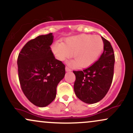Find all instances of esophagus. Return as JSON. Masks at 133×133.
I'll return each mask as SVG.
<instances>
[{
	"mask_svg": "<svg viewBox=\"0 0 133 133\" xmlns=\"http://www.w3.org/2000/svg\"><path fill=\"white\" fill-rule=\"evenodd\" d=\"M65 71H66V72H69V71H71V69H69V68H68V67H65Z\"/></svg>",
	"mask_w": 133,
	"mask_h": 133,
	"instance_id": "obj_1",
	"label": "esophagus"
}]
</instances>
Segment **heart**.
I'll list each match as a JSON object with an SVG mask.
<instances>
[{"instance_id": "1", "label": "heart", "mask_w": 133, "mask_h": 133, "mask_svg": "<svg viewBox=\"0 0 133 133\" xmlns=\"http://www.w3.org/2000/svg\"><path fill=\"white\" fill-rule=\"evenodd\" d=\"M103 48V41L100 36L82 34L66 38L64 43L55 42L51 46V50L56 58L61 61L71 57L72 53L74 59L69 64L85 68L97 61Z\"/></svg>"}]
</instances>
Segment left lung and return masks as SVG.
Returning a JSON list of instances; mask_svg holds the SVG:
<instances>
[{"instance_id": "1", "label": "left lung", "mask_w": 133, "mask_h": 133, "mask_svg": "<svg viewBox=\"0 0 133 133\" xmlns=\"http://www.w3.org/2000/svg\"><path fill=\"white\" fill-rule=\"evenodd\" d=\"M103 52L99 59L86 69L73 71L76 76L74 89L77 97L86 103L93 104L103 98L112 83L115 65L113 49L102 37Z\"/></svg>"}]
</instances>
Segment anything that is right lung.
Listing matches in <instances>:
<instances>
[{"label": "right lung", "instance_id": "right-lung-1", "mask_svg": "<svg viewBox=\"0 0 133 133\" xmlns=\"http://www.w3.org/2000/svg\"><path fill=\"white\" fill-rule=\"evenodd\" d=\"M53 39L51 33L29 41L17 60L22 91L29 101L38 107L48 106L55 99L57 85L65 74V65L56 59L51 51Z\"/></svg>", "mask_w": 133, "mask_h": 133}]
</instances>
